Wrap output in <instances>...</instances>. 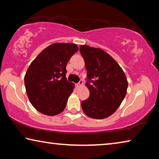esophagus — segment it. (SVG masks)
<instances>
[{
	"instance_id": "esophagus-1",
	"label": "esophagus",
	"mask_w": 159,
	"mask_h": 159,
	"mask_svg": "<svg viewBox=\"0 0 159 159\" xmlns=\"http://www.w3.org/2000/svg\"><path fill=\"white\" fill-rule=\"evenodd\" d=\"M82 86H83V81H80L79 83H78V84L76 85V88H80V87H82Z\"/></svg>"
}]
</instances>
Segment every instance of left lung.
<instances>
[{"instance_id": "obj_1", "label": "left lung", "mask_w": 159, "mask_h": 159, "mask_svg": "<svg viewBox=\"0 0 159 159\" xmlns=\"http://www.w3.org/2000/svg\"><path fill=\"white\" fill-rule=\"evenodd\" d=\"M80 51L89 80L85 85L90 91L89 98L81 102L83 111L95 119L109 117L119 107L127 93L125 74L116 61L100 48L84 45Z\"/></svg>"}]
</instances>
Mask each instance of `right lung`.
<instances>
[{"mask_svg":"<svg viewBox=\"0 0 159 159\" xmlns=\"http://www.w3.org/2000/svg\"><path fill=\"white\" fill-rule=\"evenodd\" d=\"M79 48L74 43L49 45L32 61L25 76L29 101L37 111L55 116L65 109L74 84L67 81L66 64Z\"/></svg>","mask_w":159,"mask_h":159,"instance_id":"obj_1","label":"right lung"}]
</instances>
